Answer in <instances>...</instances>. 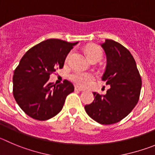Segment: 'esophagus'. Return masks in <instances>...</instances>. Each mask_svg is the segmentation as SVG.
<instances>
[{"instance_id": "1", "label": "esophagus", "mask_w": 155, "mask_h": 155, "mask_svg": "<svg viewBox=\"0 0 155 155\" xmlns=\"http://www.w3.org/2000/svg\"><path fill=\"white\" fill-rule=\"evenodd\" d=\"M75 90L79 91V92H82V91H85V89H81V88L78 87V86H76V87H75Z\"/></svg>"}]
</instances>
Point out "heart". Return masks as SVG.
Segmentation results:
<instances>
[{
	"label": "heart",
	"mask_w": 155,
	"mask_h": 155,
	"mask_svg": "<svg viewBox=\"0 0 155 155\" xmlns=\"http://www.w3.org/2000/svg\"><path fill=\"white\" fill-rule=\"evenodd\" d=\"M86 53L90 60H99L102 56V50L99 47L95 46V45H89V46L86 47ZM71 53H70L68 55L67 60L70 56ZM70 79L73 82H74L76 85H78V86L84 87V86H86L91 82L93 81L94 77L90 73H82V72H79V71H76L73 74H71Z\"/></svg>",
	"instance_id": "heart-1"
}]
</instances>
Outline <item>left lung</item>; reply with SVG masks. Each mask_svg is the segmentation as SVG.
<instances>
[{"mask_svg": "<svg viewBox=\"0 0 155 155\" xmlns=\"http://www.w3.org/2000/svg\"><path fill=\"white\" fill-rule=\"evenodd\" d=\"M106 55V67L102 79L109 85L105 95L93 92L94 101L85 105L90 118L102 125L116 123L137 105L141 79L134 57L128 50L112 40L101 44Z\"/></svg>", "mask_w": 155, "mask_h": 155, "instance_id": "1", "label": "left lung"}]
</instances>
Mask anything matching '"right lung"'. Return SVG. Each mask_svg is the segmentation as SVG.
I'll use <instances>...</instances> for the list:
<instances>
[{"label": "right lung", "mask_w": 155, "mask_h": 155, "mask_svg": "<svg viewBox=\"0 0 155 155\" xmlns=\"http://www.w3.org/2000/svg\"><path fill=\"white\" fill-rule=\"evenodd\" d=\"M78 43L49 39L30 48L21 58L13 76V94L27 115L45 121L62 110L74 86L68 80L60 85L48 80L56 69L63 67L68 53Z\"/></svg>", "instance_id": "obj_1"}]
</instances>
